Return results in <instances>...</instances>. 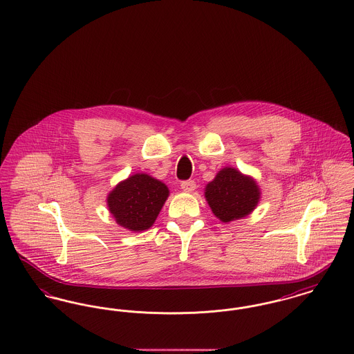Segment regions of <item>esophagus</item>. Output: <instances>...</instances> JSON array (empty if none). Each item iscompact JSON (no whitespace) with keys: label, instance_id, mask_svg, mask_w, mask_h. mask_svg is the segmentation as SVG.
Masks as SVG:
<instances>
[{"label":"esophagus","instance_id":"1","mask_svg":"<svg viewBox=\"0 0 354 354\" xmlns=\"http://www.w3.org/2000/svg\"><path fill=\"white\" fill-rule=\"evenodd\" d=\"M180 187H182V189H183L185 192L191 194V192H194V191H195L196 185H195V182H194V180H185V182H182Z\"/></svg>","mask_w":354,"mask_h":354}]
</instances>
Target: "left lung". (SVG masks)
I'll use <instances>...</instances> for the list:
<instances>
[{"label": "left lung", "instance_id": "1", "mask_svg": "<svg viewBox=\"0 0 354 354\" xmlns=\"http://www.w3.org/2000/svg\"><path fill=\"white\" fill-rule=\"evenodd\" d=\"M204 198L220 221L231 223L252 214L261 191L252 176L234 167H224L205 185Z\"/></svg>", "mask_w": 354, "mask_h": 354}]
</instances>
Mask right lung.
Instances as JSON below:
<instances>
[{
  "label": "right lung",
  "instance_id": "add662e5",
  "mask_svg": "<svg viewBox=\"0 0 354 354\" xmlns=\"http://www.w3.org/2000/svg\"><path fill=\"white\" fill-rule=\"evenodd\" d=\"M169 195V187L163 182L138 172L109 192L107 207L118 225L142 232L152 227Z\"/></svg>",
  "mask_w": 354,
  "mask_h": 354
}]
</instances>
